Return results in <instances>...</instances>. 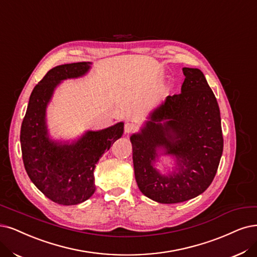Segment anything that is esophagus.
I'll return each mask as SVG.
<instances>
[{
    "label": "esophagus",
    "instance_id": "1",
    "mask_svg": "<svg viewBox=\"0 0 257 257\" xmlns=\"http://www.w3.org/2000/svg\"><path fill=\"white\" fill-rule=\"evenodd\" d=\"M138 130H139V127H138V125H136V123H134V122L125 123V132H126V134H135V132H137Z\"/></svg>",
    "mask_w": 257,
    "mask_h": 257
}]
</instances>
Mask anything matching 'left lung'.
<instances>
[{
	"label": "left lung",
	"mask_w": 257,
	"mask_h": 257,
	"mask_svg": "<svg viewBox=\"0 0 257 257\" xmlns=\"http://www.w3.org/2000/svg\"><path fill=\"white\" fill-rule=\"evenodd\" d=\"M182 71L181 93L167 96L141 134L130 138L140 191L160 203L184 202L202 194L214 180L223 150L220 111L212 89L200 70ZM159 147L177 158L178 173L163 176L153 167Z\"/></svg>",
	"instance_id": "obj_1"
}]
</instances>
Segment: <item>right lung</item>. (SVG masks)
Segmentation results:
<instances>
[{"label": "right lung", "mask_w": 257, "mask_h": 257, "mask_svg": "<svg viewBox=\"0 0 257 257\" xmlns=\"http://www.w3.org/2000/svg\"><path fill=\"white\" fill-rule=\"evenodd\" d=\"M90 69V62L55 66L34 88L21 126L22 159L26 173L44 196L55 203L75 205L95 192L94 169L99 158L122 136L123 122L99 131H88L69 145L50 140L45 110L61 80L76 78Z\"/></svg>", "instance_id": "add662e5"}]
</instances>
